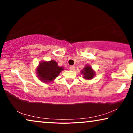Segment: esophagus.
I'll list each match as a JSON object with an SVG mask.
<instances>
[{"label":"esophagus","mask_w":133,"mask_h":133,"mask_svg":"<svg viewBox=\"0 0 133 133\" xmlns=\"http://www.w3.org/2000/svg\"><path fill=\"white\" fill-rule=\"evenodd\" d=\"M69 68H70V70L74 71V69H75V66H70V67H69Z\"/></svg>","instance_id":"esophagus-1"}]
</instances>
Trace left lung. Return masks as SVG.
Segmentation results:
<instances>
[{
	"mask_svg": "<svg viewBox=\"0 0 133 133\" xmlns=\"http://www.w3.org/2000/svg\"><path fill=\"white\" fill-rule=\"evenodd\" d=\"M81 72L83 74V75H84L85 79L88 80L92 79L95 74V72L92 70L90 66H86Z\"/></svg>",
	"mask_w": 133,
	"mask_h": 133,
	"instance_id": "left-lung-1",
	"label": "left lung"
}]
</instances>
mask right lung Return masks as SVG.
I'll list each match as a JSON object with an SVG mask.
<instances>
[{
	"instance_id": "obj_1",
	"label": "right lung",
	"mask_w": 133,
	"mask_h": 133,
	"mask_svg": "<svg viewBox=\"0 0 133 133\" xmlns=\"http://www.w3.org/2000/svg\"><path fill=\"white\" fill-rule=\"evenodd\" d=\"M63 70V67H59L54 61L42 62L40 63L37 68V73L40 80L44 82H50Z\"/></svg>"
}]
</instances>
